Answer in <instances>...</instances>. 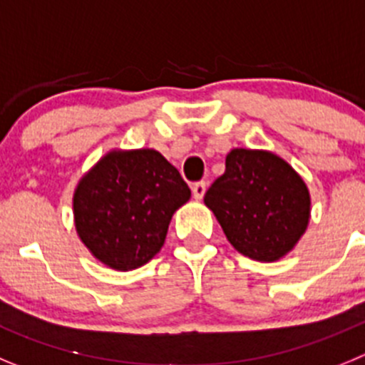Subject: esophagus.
I'll use <instances>...</instances> for the list:
<instances>
[{
    "mask_svg": "<svg viewBox=\"0 0 365 365\" xmlns=\"http://www.w3.org/2000/svg\"><path fill=\"white\" fill-rule=\"evenodd\" d=\"M205 189H207L205 182H196L195 185H192V196H195L196 200H202L203 195H205Z\"/></svg>",
    "mask_w": 365,
    "mask_h": 365,
    "instance_id": "1",
    "label": "esophagus"
}]
</instances>
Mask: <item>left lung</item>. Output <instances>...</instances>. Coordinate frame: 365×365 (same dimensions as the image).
Listing matches in <instances>:
<instances>
[{"label": "left lung", "instance_id": "left-lung-1", "mask_svg": "<svg viewBox=\"0 0 365 365\" xmlns=\"http://www.w3.org/2000/svg\"><path fill=\"white\" fill-rule=\"evenodd\" d=\"M232 247L258 262L293 251L311 218L309 189L293 167L269 150L232 149L225 173L203 198Z\"/></svg>", "mask_w": 365, "mask_h": 365}]
</instances>
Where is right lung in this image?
<instances>
[{
	"label": "right lung",
	"instance_id": "add662e5",
	"mask_svg": "<svg viewBox=\"0 0 365 365\" xmlns=\"http://www.w3.org/2000/svg\"><path fill=\"white\" fill-rule=\"evenodd\" d=\"M189 198V185L158 150H110L78 182L74 223L94 258L130 271L158 255Z\"/></svg>",
	"mask_w": 365,
	"mask_h": 365
}]
</instances>
